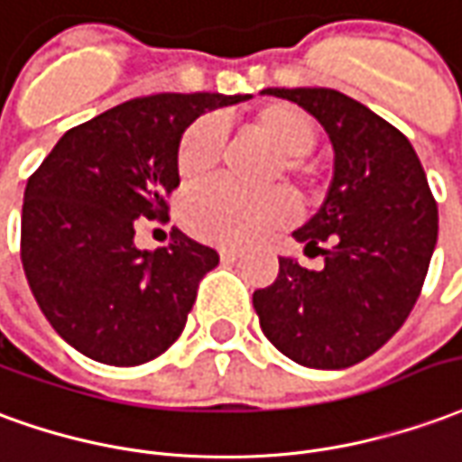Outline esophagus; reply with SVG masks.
Returning a JSON list of instances; mask_svg holds the SVG:
<instances>
[{
  "label": "esophagus",
  "mask_w": 462,
  "mask_h": 462,
  "mask_svg": "<svg viewBox=\"0 0 462 462\" xmlns=\"http://www.w3.org/2000/svg\"><path fill=\"white\" fill-rule=\"evenodd\" d=\"M218 256H221L224 263H234V261H238V256H241V251H238V248L224 246V248H218Z\"/></svg>",
  "instance_id": "esophagus-1"
}]
</instances>
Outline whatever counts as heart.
Instances as JSON below:
<instances>
[{
    "instance_id": "obj_1",
    "label": "heart",
    "mask_w": 462,
    "mask_h": 462,
    "mask_svg": "<svg viewBox=\"0 0 462 462\" xmlns=\"http://www.w3.org/2000/svg\"><path fill=\"white\" fill-rule=\"evenodd\" d=\"M251 129L266 139L278 156L273 176L309 189L313 169L306 156L316 146V124L293 104H266L254 114ZM224 149V126L214 116H201L186 126L176 146V171L184 184H201L218 166ZM184 226L194 236L221 246L261 244L296 218V201L286 189H268L261 194L238 191L228 184H214L186 199L181 208Z\"/></svg>"
}]
</instances>
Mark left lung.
Wrapping results in <instances>:
<instances>
[{"label":"left lung","mask_w":462,"mask_h":462,"mask_svg":"<svg viewBox=\"0 0 462 462\" xmlns=\"http://www.w3.org/2000/svg\"><path fill=\"white\" fill-rule=\"evenodd\" d=\"M263 94L299 104L326 129L333 181L319 214L293 231L326 266L278 258L276 281L254 293V309L263 336L291 361L348 368L413 310L438 241V206L411 142L361 101L323 87Z\"/></svg>","instance_id":"obj_1"}]
</instances>
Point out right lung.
Returning a JSON list of instances; mask_svg holds the SVG:
<instances>
[{"instance_id":"right-lung-1","label":"right lung","mask_w":462,"mask_h":462,"mask_svg":"<svg viewBox=\"0 0 462 462\" xmlns=\"http://www.w3.org/2000/svg\"><path fill=\"white\" fill-rule=\"evenodd\" d=\"M246 99L196 91L124 101L69 129L32 173L22 266L42 313L71 348L106 365H142L181 336L218 254L179 228L153 251L136 248L134 236L143 218H169L186 126Z\"/></svg>"}]
</instances>
